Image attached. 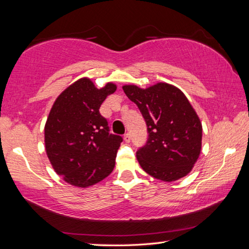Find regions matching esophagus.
Listing matches in <instances>:
<instances>
[{
  "mask_svg": "<svg viewBox=\"0 0 249 249\" xmlns=\"http://www.w3.org/2000/svg\"><path fill=\"white\" fill-rule=\"evenodd\" d=\"M124 141H125L126 142H130V135H129L128 133L124 135Z\"/></svg>",
  "mask_w": 249,
  "mask_h": 249,
  "instance_id": "esophagus-1",
  "label": "esophagus"
}]
</instances>
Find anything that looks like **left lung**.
<instances>
[{"mask_svg":"<svg viewBox=\"0 0 249 249\" xmlns=\"http://www.w3.org/2000/svg\"><path fill=\"white\" fill-rule=\"evenodd\" d=\"M123 90L140 108L148 130L146 145L136 153L141 167L166 182L187 176L200 156L202 124L185 95L168 83Z\"/></svg>","mask_w":249,"mask_h":249,"instance_id":"left-lung-1","label":"left lung"}]
</instances>
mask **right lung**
<instances>
[{"instance_id":"1","label":"right lung","mask_w":249,"mask_h":249,"mask_svg":"<svg viewBox=\"0 0 249 249\" xmlns=\"http://www.w3.org/2000/svg\"><path fill=\"white\" fill-rule=\"evenodd\" d=\"M116 86L96 89L83 78L58 96L45 126L46 153L54 171L75 187H90L113 171L117 149L123 142L109 133L100 107Z\"/></svg>"}]
</instances>
